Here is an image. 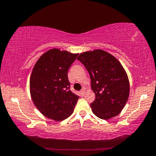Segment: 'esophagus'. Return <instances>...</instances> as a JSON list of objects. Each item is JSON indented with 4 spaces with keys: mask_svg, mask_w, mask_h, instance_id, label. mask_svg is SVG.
Returning <instances> with one entry per match:
<instances>
[{
    "mask_svg": "<svg viewBox=\"0 0 156 156\" xmlns=\"http://www.w3.org/2000/svg\"><path fill=\"white\" fill-rule=\"evenodd\" d=\"M80 93H81V96H83L84 95H85V93H86V90H85V88L82 89V90H81L80 91Z\"/></svg>",
    "mask_w": 156,
    "mask_h": 156,
    "instance_id": "obj_1",
    "label": "esophagus"
}]
</instances>
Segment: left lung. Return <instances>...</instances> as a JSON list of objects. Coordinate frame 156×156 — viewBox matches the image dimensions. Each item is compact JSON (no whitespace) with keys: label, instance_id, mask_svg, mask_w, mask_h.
<instances>
[{"label":"left lung","instance_id":"8db88e82","mask_svg":"<svg viewBox=\"0 0 156 156\" xmlns=\"http://www.w3.org/2000/svg\"><path fill=\"white\" fill-rule=\"evenodd\" d=\"M77 59L90 76L91 88L95 94V101L90 104L93 113L102 119L120 113L130 92L128 76L120 62L102 50L84 52Z\"/></svg>","mask_w":156,"mask_h":156}]
</instances>
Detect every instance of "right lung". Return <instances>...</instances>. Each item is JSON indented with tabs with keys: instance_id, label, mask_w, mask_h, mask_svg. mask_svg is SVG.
<instances>
[{
	"instance_id": "obj_1",
	"label": "right lung",
	"mask_w": 156,
	"mask_h": 156,
	"mask_svg": "<svg viewBox=\"0 0 156 156\" xmlns=\"http://www.w3.org/2000/svg\"><path fill=\"white\" fill-rule=\"evenodd\" d=\"M78 55L50 49L41 56L33 68L30 95L35 106L48 118L60 122L73 113L80 97L70 90L68 71Z\"/></svg>"
}]
</instances>
